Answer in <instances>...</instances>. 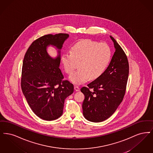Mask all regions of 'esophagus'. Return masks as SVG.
<instances>
[{
    "label": "esophagus",
    "mask_w": 153,
    "mask_h": 153,
    "mask_svg": "<svg viewBox=\"0 0 153 153\" xmlns=\"http://www.w3.org/2000/svg\"><path fill=\"white\" fill-rule=\"evenodd\" d=\"M74 89H75V90L76 91H79L80 90V88L78 86H74Z\"/></svg>",
    "instance_id": "esophagus-1"
}]
</instances>
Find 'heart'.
Masks as SVG:
<instances>
[{
  "mask_svg": "<svg viewBox=\"0 0 153 153\" xmlns=\"http://www.w3.org/2000/svg\"><path fill=\"white\" fill-rule=\"evenodd\" d=\"M111 56V48L106 43L85 39L75 43L71 47L70 53H63L61 60L65 72L69 75L78 64L79 70L69 79L75 85H81L89 78L96 79L104 73Z\"/></svg>",
  "mask_w": 153,
  "mask_h": 153,
  "instance_id": "b5f03b06",
  "label": "heart"
}]
</instances>
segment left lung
<instances>
[{"label":"left lung","mask_w":153,"mask_h":153,"mask_svg":"<svg viewBox=\"0 0 153 153\" xmlns=\"http://www.w3.org/2000/svg\"><path fill=\"white\" fill-rule=\"evenodd\" d=\"M115 51L106 71L100 77L83 87V114L86 120L100 122L116 111L125 96L129 66L126 55L111 36Z\"/></svg>","instance_id":"1"}]
</instances>
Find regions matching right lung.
<instances>
[{
    "label": "right lung",
    "mask_w": 153,
    "mask_h": 153,
    "mask_svg": "<svg viewBox=\"0 0 153 153\" xmlns=\"http://www.w3.org/2000/svg\"><path fill=\"white\" fill-rule=\"evenodd\" d=\"M67 33L48 34L34 40L23 62L21 87L28 105L41 119L56 120L62 115L65 100L73 93L74 86L59 68L60 50L68 38ZM51 45L58 50L53 59L46 51Z\"/></svg>",
    "instance_id": "add662e5"
}]
</instances>
